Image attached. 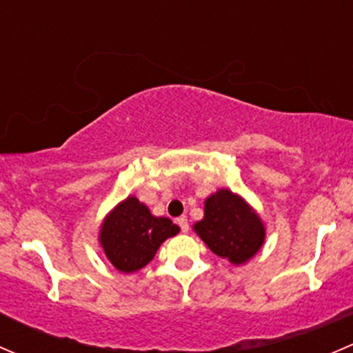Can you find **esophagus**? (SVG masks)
Wrapping results in <instances>:
<instances>
[{
	"instance_id": "1",
	"label": "esophagus",
	"mask_w": 353,
	"mask_h": 353,
	"mask_svg": "<svg viewBox=\"0 0 353 353\" xmlns=\"http://www.w3.org/2000/svg\"><path fill=\"white\" fill-rule=\"evenodd\" d=\"M177 222V225L181 227V230H183V232H188V230H190V223H188V216H179V219L176 220Z\"/></svg>"
}]
</instances>
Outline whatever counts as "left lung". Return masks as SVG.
I'll list each match as a JSON object with an SVG mask.
<instances>
[{
	"label": "left lung",
	"instance_id": "8db88e82",
	"mask_svg": "<svg viewBox=\"0 0 353 353\" xmlns=\"http://www.w3.org/2000/svg\"><path fill=\"white\" fill-rule=\"evenodd\" d=\"M194 230L216 256L243 265L259 251L265 227L259 216L237 194L220 190L205 201V219Z\"/></svg>",
	"mask_w": 353,
	"mask_h": 353
}]
</instances>
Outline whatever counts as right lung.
Returning <instances> with one entry per match:
<instances>
[{
  "label": "right lung",
  "mask_w": 353,
  "mask_h": 353,
  "mask_svg": "<svg viewBox=\"0 0 353 353\" xmlns=\"http://www.w3.org/2000/svg\"><path fill=\"white\" fill-rule=\"evenodd\" d=\"M179 232L169 219L154 216L134 196L124 199L105 219L101 244L109 261L123 273H133L152 261L159 245Z\"/></svg>",
  "instance_id": "right-lung-1"
}]
</instances>
